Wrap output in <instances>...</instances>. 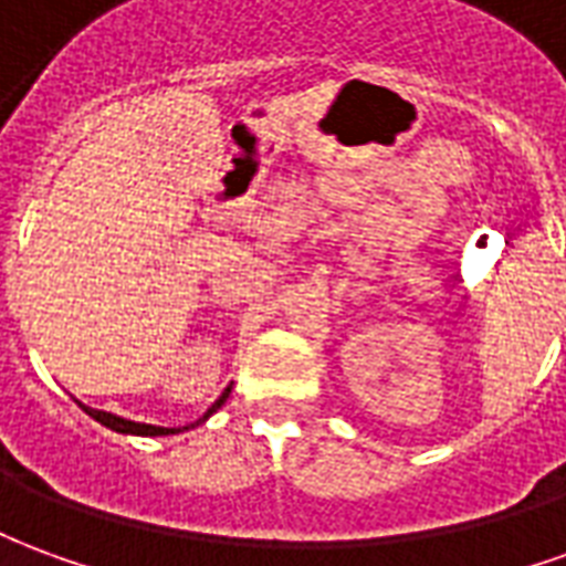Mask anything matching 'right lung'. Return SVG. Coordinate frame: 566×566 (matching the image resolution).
Segmentation results:
<instances>
[{
    "mask_svg": "<svg viewBox=\"0 0 566 566\" xmlns=\"http://www.w3.org/2000/svg\"><path fill=\"white\" fill-rule=\"evenodd\" d=\"M227 397H230V388H227V391H223L221 397H218V400L211 403L209 412H206V416L199 418L197 424H202V421H206V418H209L211 412H218V409H221L223 400H227ZM84 412H87V416H91V418H96L99 424H105V427H112V430H117V433H136V437H169V433H178L175 427L139 424V421H127V418L112 416V412H103V409H91V406H84ZM190 427H193V424H190ZM185 430H187V427H185Z\"/></svg>",
    "mask_w": 566,
    "mask_h": 566,
    "instance_id": "1",
    "label": "right lung"
}]
</instances>
